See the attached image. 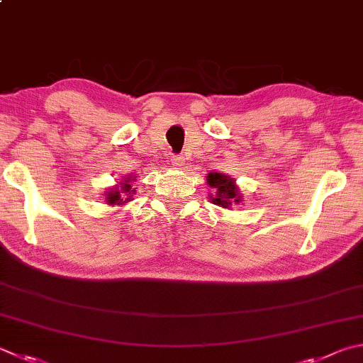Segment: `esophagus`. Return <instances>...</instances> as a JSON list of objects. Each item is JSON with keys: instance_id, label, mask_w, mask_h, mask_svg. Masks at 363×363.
<instances>
[{"instance_id": "obj_1", "label": "esophagus", "mask_w": 363, "mask_h": 363, "mask_svg": "<svg viewBox=\"0 0 363 363\" xmlns=\"http://www.w3.org/2000/svg\"><path fill=\"white\" fill-rule=\"evenodd\" d=\"M171 164H173V167H182L184 157L182 155H173V157H171Z\"/></svg>"}]
</instances>
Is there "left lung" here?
<instances>
[{"label": "left lung", "instance_id": "left-lung-1", "mask_svg": "<svg viewBox=\"0 0 363 363\" xmlns=\"http://www.w3.org/2000/svg\"><path fill=\"white\" fill-rule=\"evenodd\" d=\"M208 184L216 192L214 196H211L214 204H220L222 208H228L232 203H240L241 196H238V189H236L233 179H230L228 176L220 173H209Z\"/></svg>", "mask_w": 363, "mask_h": 363}]
</instances>
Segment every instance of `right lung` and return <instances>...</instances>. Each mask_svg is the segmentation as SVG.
<instances>
[{"label":"right lung","mask_w":363,"mask_h":363,"mask_svg":"<svg viewBox=\"0 0 363 363\" xmlns=\"http://www.w3.org/2000/svg\"><path fill=\"white\" fill-rule=\"evenodd\" d=\"M130 179L131 177H128V181H123L121 182V186L116 187L114 190H111V192L108 194L106 200L109 204H123L131 200V196H133L135 190H131V186H130Z\"/></svg>","instance_id":"add662e5"}]
</instances>
